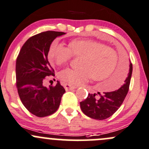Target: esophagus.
<instances>
[{"label":"esophagus","instance_id":"obj_1","mask_svg":"<svg viewBox=\"0 0 149 149\" xmlns=\"http://www.w3.org/2000/svg\"><path fill=\"white\" fill-rule=\"evenodd\" d=\"M64 88H65V90H73V89H75V88H76L77 87L73 86L70 85V84H65V85H64Z\"/></svg>","mask_w":149,"mask_h":149}]
</instances>
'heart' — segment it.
<instances>
[{
	"instance_id": "1",
	"label": "heart",
	"mask_w": 149,
	"mask_h": 149,
	"mask_svg": "<svg viewBox=\"0 0 149 149\" xmlns=\"http://www.w3.org/2000/svg\"><path fill=\"white\" fill-rule=\"evenodd\" d=\"M75 55H82L81 67L67 68L58 73V78L65 84L79 85L93 77L101 80L112 73L118 61L117 52L101 42L91 39L72 40L69 47L55 40L48 51L51 63L58 65L68 62Z\"/></svg>"
}]
</instances>
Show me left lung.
<instances>
[{
  "mask_svg": "<svg viewBox=\"0 0 149 149\" xmlns=\"http://www.w3.org/2000/svg\"><path fill=\"white\" fill-rule=\"evenodd\" d=\"M132 71L133 65L130 62L127 77L120 88L116 91L104 92L102 94L100 92L98 94H88L87 98L80 102L82 112L86 116L99 120L112 116L121 106L128 92Z\"/></svg>",
  "mask_w": 149,
  "mask_h": 149,
  "instance_id": "obj_1",
  "label": "left lung"
}]
</instances>
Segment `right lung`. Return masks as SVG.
I'll use <instances>...</instances> for the list:
<instances>
[{
    "label": "right lung",
    "mask_w": 149,
    "mask_h": 149,
    "mask_svg": "<svg viewBox=\"0 0 149 149\" xmlns=\"http://www.w3.org/2000/svg\"><path fill=\"white\" fill-rule=\"evenodd\" d=\"M65 32L47 31L26 40L19 52L16 63V88L20 100L33 115L43 118L57 111L65 90L58 81L55 86H44L54 70L48 61L49 47L57 37Z\"/></svg>",
    "instance_id": "add662e5"
}]
</instances>
